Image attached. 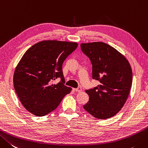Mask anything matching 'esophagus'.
<instances>
[{
    "label": "esophagus",
    "instance_id": "34e87169",
    "mask_svg": "<svg viewBox=\"0 0 148 148\" xmlns=\"http://www.w3.org/2000/svg\"><path fill=\"white\" fill-rule=\"evenodd\" d=\"M73 90L74 91H75V92H82V88H73Z\"/></svg>",
    "mask_w": 148,
    "mask_h": 148
}]
</instances>
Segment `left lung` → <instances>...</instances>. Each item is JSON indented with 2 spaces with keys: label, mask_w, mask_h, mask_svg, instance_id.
Wrapping results in <instances>:
<instances>
[{
  "label": "left lung",
  "mask_w": 148,
  "mask_h": 148,
  "mask_svg": "<svg viewBox=\"0 0 148 148\" xmlns=\"http://www.w3.org/2000/svg\"><path fill=\"white\" fill-rule=\"evenodd\" d=\"M81 49L91 61L92 78L100 82L85 91L89 101L83 108L99 119L114 116L128 97L132 85L131 65L122 54L107 43H83Z\"/></svg>",
  "instance_id": "left-lung-1"
}]
</instances>
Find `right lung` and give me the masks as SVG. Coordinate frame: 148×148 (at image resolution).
<instances>
[{
	"mask_svg": "<svg viewBox=\"0 0 148 148\" xmlns=\"http://www.w3.org/2000/svg\"><path fill=\"white\" fill-rule=\"evenodd\" d=\"M77 43L43 40L23 55L13 75V85L20 102L31 114L44 116L56 109L72 90L64 85L62 65ZM58 77L61 82L53 84Z\"/></svg>",
	"mask_w": 148,
	"mask_h": 148,
	"instance_id": "right-lung-1",
	"label": "right lung"
}]
</instances>
